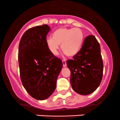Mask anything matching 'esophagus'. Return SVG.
<instances>
[{
  "mask_svg": "<svg viewBox=\"0 0 120 120\" xmlns=\"http://www.w3.org/2000/svg\"><path fill=\"white\" fill-rule=\"evenodd\" d=\"M62 63H63V67H66V66H67V63H66V60H63Z\"/></svg>",
  "mask_w": 120,
  "mask_h": 120,
  "instance_id": "34e87169",
  "label": "esophagus"
}]
</instances>
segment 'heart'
I'll return each mask as SVG.
<instances>
[{
	"label": "heart",
	"instance_id": "b5f03b06",
	"mask_svg": "<svg viewBox=\"0 0 120 120\" xmlns=\"http://www.w3.org/2000/svg\"><path fill=\"white\" fill-rule=\"evenodd\" d=\"M83 32L79 28H60L52 34V38L46 39V45L54 55L58 53L59 45L67 56H75L81 48L83 41Z\"/></svg>",
	"mask_w": 120,
	"mask_h": 120
}]
</instances>
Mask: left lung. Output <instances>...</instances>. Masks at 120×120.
I'll use <instances>...</instances> for the list:
<instances>
[{
  "mask_svg": "<svg viewBox=\"0 0 120 120\" xmlns=\"http://www.w3.org/2000/svg\"><path fill=\"white\" fill-rule=\"evenodd\" d=\"M67 66L71 71L70 83L75 92L87 95L97 89L102 79L103 63L100 45L95 36L85 38L79 52L67 60Z\"/></svg>",
  "mask_w": 120,
  "mask_h": 120,
  "instance_id": "obj_1",
  "label": "left lung"
}]
</instances>
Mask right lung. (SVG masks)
Here are the masks:
<instances>
[{"label": "right lung", "instance_id": "right-lung-1", "mask_svg": "<svg viewBox=\"0 0 120 120\" xmlns=\"http://www.w3.org/2000/svg\"><path fill=\"white\" fill-rule=\"evenodd\" d=\"M50 28L42 25L28 29L19 48V64L23 86L34 99L43 100L54 92L63 67L60 59L50 52L46 37Z\"/></svg>", "mask_w": 120, "mask_h": 120}]
</instances>
